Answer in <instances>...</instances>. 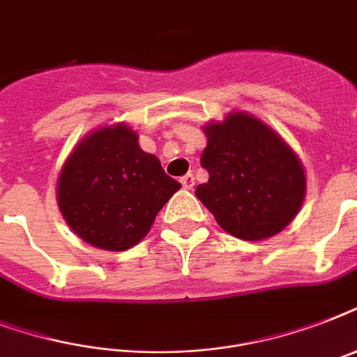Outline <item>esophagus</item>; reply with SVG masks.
<instances>
[{
    "instance_id": "1",
    "label": "esophagus",
    "mask_w": 357,
    "mask_h": 357,
    "mask_svg": "<svg viewBox=\"0 0 357 357\" xmlns=\"http://www.w3.org/2000/svg\"><path fill=\"white\" fill-rule=\"evenodd\" d=\"M181 185H183V189L190 190L195 187V176L192 174H185L183 178H181Z\"/></svg>"
}]
</instances>
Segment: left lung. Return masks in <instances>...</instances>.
<instances>
[{"label":"left lung","instance_id":"1","mask_svg":"<svg viewBox=\"0 0 357 357\" xmlns=\"http://www.w3.org/2000/svg\"><path fill=\"white\" fill-rule=\"evenodd\" d=\"M202 167L207 183L196 198L218 226L243 241H265L287 228L305 198L304 165L294 150L254 114L235 111L204 126Z\"/></svg>","mask_w":357,"mask_h":357}]
</instances>
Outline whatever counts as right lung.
I'll return each mask as SVG.
<instances>
[{
	"label": "right lung",
	"instance_id": "1",
	"mask_svg": "<svg viewBox=\"0 0 357 357\" xmlns=\"http://www.w3.org/2000/svg\"><path fill=\"white\" fill-rule=\"evenodd\" d=\"M181 185L139 146L128 123L86 133L66 157L57 204L72 231L94 248L123 252L148 235L157 213Z\"/></svg>",
	"mask_w": 357,
	"mask_h": 357
}]
</instances>
